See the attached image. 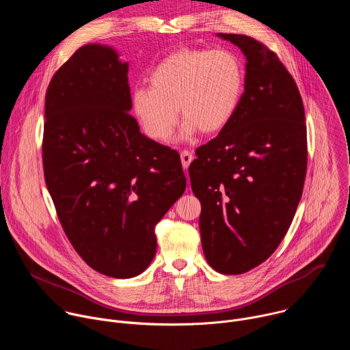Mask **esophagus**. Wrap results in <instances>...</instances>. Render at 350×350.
Segmentation results:
<instances>
[{
	"label": "esophagus",
	"mask_w": 350,
	"mask_h": 350,
	"mask_svg": "<svg viewBox=\"0 0 350 350\" xmlns=\"http://www.w3.org/2000/svg\"><path fill=\"white\" fill-rule=\"evenodd\" d=\"M180 158H181L183 167H184V169H187V167L189 166V163L192 162L193 155H192V152H189V151H183V152L180 154Z\"/></svg>",
	"instance_id": "obj_1"
}]
</instances>
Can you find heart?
I'll return each mask as SVG.
<instances>
[{
  "mask_svg": "<svg viewBox=\"0 0 350 350\" xmlns=\"http://www.w3.org/2000/svg\"><path fill=\"white\" fill-rule=\"evenodd\" d=\"M148 81L149 87L133 91L131 108L149 137L166 142L178 123V109L187 120L181 138L198 129L221 131L242 103L245 68L228 49L183 48L165 57Z\"/></svg>",
  "mask_w": 350,
  "mask_h": 350,
  "instance_id": "heart-1",
  "label": "heart"
}]
</instances>
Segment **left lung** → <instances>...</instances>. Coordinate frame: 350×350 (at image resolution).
Returning <instances> with one entry per match:
<instances>
[{"label":"left lung","instance_id":"1","mask_svg":"<svg viewBox=\"0 0 350 350\" xmlns=\"http://www.w3.org/2000/svg\"><path fill=\"white\" fill-rule=\"evenodd\" d=\"M245 55V92L232 120L196 149L191 188L201 201L205 258L221 274L263 263L285 237L301 201L308 142L295 80L267 46L217 33Z\"/></svg>","mask_w":350,"mask_h":350}]
</instances>
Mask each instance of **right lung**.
<instances>
[{
	"instance_id": "right-lung-1",
	"label": "right lung",
	"mask_w": 350,
	"mask_h": 350,
	"mask_svg": "<svg viewBox=\"0 0 350 350\" xmlns=\"http://www.w3.org/2000/svg\"><path fill=\"white\" fill-rule=\"evenodd\" d=\"M129 62L87 44L45 95L44 177L66 237L98 273L131 278L157 254L155 224L185 191L177 151L129 113Z\"/></svg>"
}]
</instances>
